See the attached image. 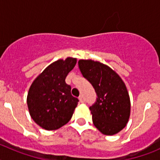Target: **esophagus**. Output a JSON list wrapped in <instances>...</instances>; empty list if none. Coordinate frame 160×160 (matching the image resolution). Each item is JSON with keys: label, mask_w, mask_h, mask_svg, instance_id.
<instances>
[{"label": "esophagus", "mask_w": 160, "mask_h": 160, "mask_svg": "<svg viewBox=\"0 0 160 160\" xmlns=\"http://www.w3.org/2000/svg\"><path fill=\"white\" fill-rule=\"evenodd\" d=\"M78 99H79V101L81 102H85V98H84V97H83L82 95L79 96Z\"/></svg>", "instance_id": "1"}]
</instances>
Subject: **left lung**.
I'll return each instance as SVG.
<instances>
[{"instance_id": "8db88e82", "label": "left lung", "mask_w": 160, "mask_h": 160, "mask_svg": "<svg viewBox=\"0 0 160 160\" xmlns=\"http://www.w3.org/2000/svg\"><path fill=\"white\" fill-rule=\"evenodd\" d=\"M78 67L97 94L90 110L98 131L113 135L122 131L129 120L131 102L125 83L117 73L99 62L79 60Z\"/></svg>"}]
</instances>
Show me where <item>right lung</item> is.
<instances>
[{"instance_id": "1", "label": "right lung", "mask_w": 160, "mask_h": 160, "mask_svg": "<svg viewBox=\"0 0 160 160\" xmlns=\"http://www.w3.org/2000/svg\"><path fill=\"white\" fill-rule=\"evenodd\" d=\"M77 59L58 60L45 69L31 85L27 104L31 118L47 131L62 128L71 118L78 102L71 94V87L66 83L69 72Z\"/></svg>"}]
</instances>
